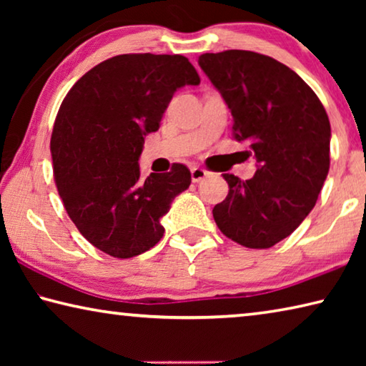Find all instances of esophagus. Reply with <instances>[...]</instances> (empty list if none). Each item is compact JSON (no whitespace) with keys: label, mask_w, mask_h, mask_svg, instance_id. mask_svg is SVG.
Here are the masks:
<instances>
[{"label":"esophagus","mask_w":366,"mask_h":366,"mask_svg":"<svg viewBox=\"0 0 366 366\" xmlns=\"http://www.w3.org/2000/svg\"><path fill=\"white\" fill-rule=\"evenodd\" d=\"M190 174H192V181H194V182H200V181H203V179H205V177L208 176V171L203 169V168H198V166H195V168H192Z\"/></svg>","instance_id":"obj_1"}]
</instances>
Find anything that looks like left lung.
I'll return each instance as SVG.
<instances>
[{"label":"left lung","instance_id":"obj_1","mask_svg":"<svg viewBox=\"0 0 366 366\" xmlns=\"http://www.w3.org/2000/svg\"><path fill=\"white\" fill-rule=\"evenodd\" d=\"M234 117V139L257 158L240 181L222 174L227 197L213 208L219 231L249 249H269L312 212L330 171L331 126L302 77L264 54L227 49L198 58Z\"/></svg>","mask_w":366,"mask_h":366}]
</instances>
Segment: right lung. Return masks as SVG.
<instances>
[{
  "label": "right lung",
  "instance_id": "right-lung-1",
  "mask_svg": "<svg viewBox=\"0 0 366 366\" xmlns=\"http://www.w3.org/2000/svg\"><path fill=\"white\" fill-rule=\"evenodd\" d=\"M182 54H119L97 64L61 103L51 134L54 182L79 232L108 255L157 245L159 219L192 182L187 166L140 176L144 137L157 132L172 95L198 85Z\"/></svg>",
  "mask_w": 366,
  "mask_h": 366
}]
</instances>
